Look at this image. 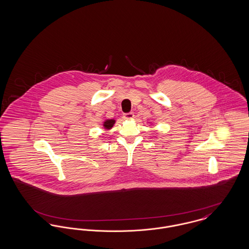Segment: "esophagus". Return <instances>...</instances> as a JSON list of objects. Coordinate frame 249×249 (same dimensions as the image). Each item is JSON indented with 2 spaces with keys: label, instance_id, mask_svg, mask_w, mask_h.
Segmentation results:
<instances>
[{
  "label": "esophagus",
  "instance_id": "obj_1",
  "mask_svg": "<svg viewBox=\"0 0 249 249\" xmlns=\"http://www.w3.org/2000/svg\"><path fill=\"white\" fill-rule=\"evenodd\" d=\"M134 117L133 113H126L123 115V118L125 119H131Z\"/></svg>",
  "mask_w": 249,
  "mask_h": 249
}]
</instances>
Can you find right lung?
Instances as JSON below:
<instances>
[{
	"mask_svg": "<svg viewBox=\"0 0 249 249\" xmlns=\"http://www.w3.org/2000/svg\"><path fill=\"white\" fill-rule=\"evenodd\" d=\"M115 123H116V120H115V119H107V120H105L103 126H104V128H105L106 130H110V129L113 128V126H114Z\"/></svg>",
	"mask_w": 249,
	"mask_h": 249,
	"instance_id": "right-lung-1",
	"label": "right lung"
}]
</instances>
